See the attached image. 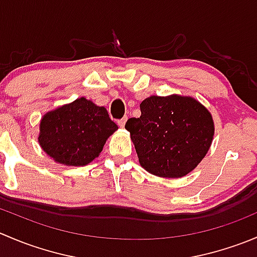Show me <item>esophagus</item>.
I'll return each instance as SVG.
<instances>
[{
	"label": "esophagus",
	"mask_w": 257,
	"mask_h": 257,
	"mask_svg": "<svg viewBox=\"0 0 257 257\" xmlns=\"http://www.w3.org/2000/svg\"><path fill=\"white\" fill-rule=\"evenodd\" d=\"M125 123H126V116H123V118L119 119V120H118V125L120 126V128H124Z\"/></svg>",
	"instance_id": "esophagus-1"
}]
</instances>
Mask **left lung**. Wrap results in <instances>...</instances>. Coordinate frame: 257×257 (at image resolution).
<instances>
[{
    "label": "left lung",
    "instance_id": "left-lung-1",
    "mask_svg": "<svg viewBox=\"0 0 257 257\" xmlns=\"http://www.w3.org/2000/svg\"><path fill=\"white\" fill-rule=\"evenodd\" d=\"M142 115L125 129L147 172L162 178H181L208 153L214 136L211 114L190 97L152 95L141 103Z\"/></svg>",
    "mask_w": 257,
    "mask_h": 257
}]
</instances>
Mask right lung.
<instances>
[{
	"instance_id": "add662e5",
	"label": "right lung",
	"mask_w": 257,
	"mask_h": 257,
	"mask_svg": "<svg viewBox=\"0 0 257 257\" xmlns=\"http://www.w3.org/2000/svg\"><path fill=\"white\" fill-rule=\"evenodd\" d=\"M118 129L104 107L78 98L45 114L38 142L57 163L87 165L99 155L108 137Z\"/></svg>"
}]
</instances>
